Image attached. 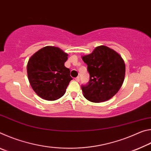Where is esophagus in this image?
Segmentation results:
<instances>
[{
	"label": "esophagus",
	"mask_w": 151,
	"mask_h": 151,
	"mask_svg": "<svg viewBox=\"0 0 151 151\" xmlns=\"http://www.w3.org/2000/svg\"><path fill=\"white\" fill-rule=\"evenodd\" d=\"M75 79L76 82H79V81H80V77H79V76H77V77H76Z\"/></svg>",
	"instance_id": "obj_1"
}]
</instances>
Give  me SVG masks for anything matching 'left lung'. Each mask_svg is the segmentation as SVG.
Masks as SVG:
<instances>
[{"mask_svg":"<svg viewBox=\"0 0 151 151\" xmlns=\"http://www.w3.org/2000/svg\"><path fill=\"white\" fill-rule=\"evenodd\" d=\"M82 58L87 65L90 75L88 83L81 86L84 96L91 102L101 103L115 95L125 76V65L121 56L114 50L102 45Z\"/></svg>","mask_w":151,"mask_h":151,"instance_id":"1","label":"left lung"}]
</instances>
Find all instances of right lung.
Segmentation results:
<instances>
[{
    "mask_svg": "<svg viewBox=\"0 0 151 151\" xmlns=\"http://www.w3.org/2000/svg\"><path fill=\"white\" fill-rule=\"evenodd\" d=\"M68 55L47 46L35 52L27 64V75L34 91L45 100L55 101L65 94L73 78L65 66Z\"/></svg>",
    "mask_w": 151,
    "mask_h": 151,
    "instance_id": "right-lung-1",
    "label": "right lung"
}]
</instances>
